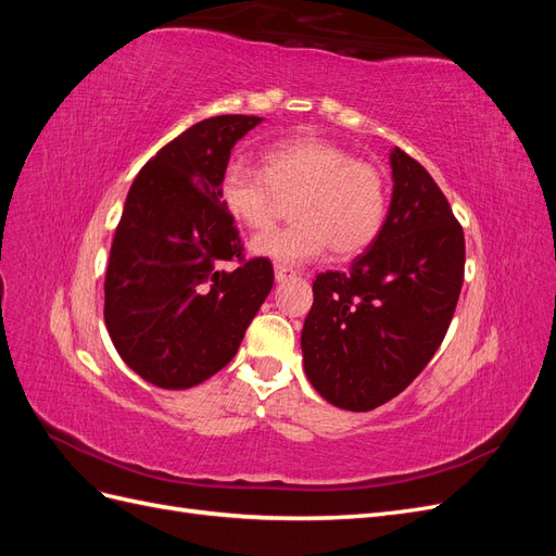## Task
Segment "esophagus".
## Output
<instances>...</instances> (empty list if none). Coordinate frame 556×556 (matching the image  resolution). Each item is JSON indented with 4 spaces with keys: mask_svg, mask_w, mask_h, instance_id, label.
I'll return each mask as SVG.
<instances>
[{
    "mask_svg": "<svg viewBox=\"0 0 556 556\" xmlns=\"http://www.w3.org/2000/svg\"><path fill=\"white\" fill-rule=\"evenodd\" d=\"M274 271H276V280H278V282H282V280H288V278L296 276L294 268H290V266H282V264H276Z\"/></svg>",
    "mask_w": 556,
    "mask_h": 556,
    "instance_id": "esophagus-1",
    "label": "esophagus"
}]
</instances>
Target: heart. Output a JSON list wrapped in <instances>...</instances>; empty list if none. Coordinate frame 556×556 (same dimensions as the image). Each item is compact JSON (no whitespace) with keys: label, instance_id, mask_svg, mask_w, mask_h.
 <instances>
[{"label":"heart","instance_id":"b5f03b06","mask_svg":"<svg viewBox=\"0 0 556 556\" xmlns=\"http://www.w3.org/2000/svg\"><path fill=\"white\" fill-rule=\"evenodd\" d=\"M220 197L233 220L255 231L276 220L282 199H296L294 225L250 241L252 255L282 266L313 262L329 245L336 257H355L374 245L387 217V182L378 166L317 137L274 143L264 153V169L229 164Z\"/></svg>","mask_w":556,"mask_h":556}]
</instances>
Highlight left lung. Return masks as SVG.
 I'll use <instances>...</instances> for the list:
<instances>
[{"instance_id": "1", "label": "left lung", "mask_w": 556, "mask_h": 556, "mask_svg": "<svg viewBox=\"0 0 556 556\" xmlns=\"http://www.w3.org/2000/svg\"><path fill=\"white\" fill-rule=\"evenodd\" d=\"M380 237L348 271L319 274L301 331L315 392L374 410L422 374L445 339L464 282V229L422 164L394 148Z\"/></svg>"}]
</instances>
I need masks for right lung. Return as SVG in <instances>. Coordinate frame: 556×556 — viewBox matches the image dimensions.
Masks as SVG:
<instances>
[{
  "label": "right lung",
  "instance_id": "right-lung-1",
  "mask_svg": "<svg viewBox=\"0 0 556 556\" xmlns=\"http://www.w3.org/2000/svg\"><path fill=\"white\" fill-rule=\"evenodd\" d=\"M257 115H215L185 129L134 178L104 280L117 355L162 390H188L227 366L274 288L266 257L245 260L220 182ZM223 261H239L225 273Z\"/></svg>",
  "mask_w": 556,
  "mask_h": 556
}]
</instances>
